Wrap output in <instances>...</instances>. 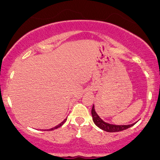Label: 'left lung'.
Returning a JSON list of instances; mask_svg holds the SVG:
<instances>
[{
  "instance_id": "8db88e82",
  "label": "left lung",
  "mask_w": 160,
  "mask_h": 160,
  "mask_svg": "<svg viewBox=\"0 0 160 160\" xmlns=\"http://www.w3.org/2000/svg\"><path fill=\"white\" fill-rule=\"evenodd\" d=\"M92 121L93 122H94V124H96L98 128H99L100 129H102V130L107 132H121V131L126 130V129L132 127V126L136 124L135 122L134 123V124H127V125H116V124H112L105 122V121H102V120L99 118V115L96 113V110H95L94 105L92 106Z\"/></svg>"
}]
</instances>
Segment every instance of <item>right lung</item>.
<instances>
[{"label": "right lung", "mask_w": 160, "mask_h": 160, "mask_svg": "<svg viewBox=\"0 0 160 160\" xmlns=\"http://www.w3.org/2000/svg\"><path fill=\"white\" fill-rule=\"evenodd\" d=\"M66 121H67V119H64V121H63L61 123V124H58V125H57L56 127H54V128H50V129H47V130H44V131H53V130H55V129H57V128H58L61 127V126H62L63 124H64V122H65Z\"/></svg>", "instance_id": "1"}]
</instances>
